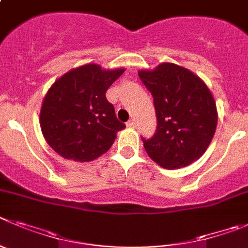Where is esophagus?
Wrapping results in <instances>:
<instances>
[{
	"label": "esophagus",
	"mask_w": 248,
	"mask_h": 248,
	"mask_svg": "<svg viewBox=\"0 0 248 248\" xmlns=\"http://www.w3.org/2000/svg\"><path fill=\"white\" fill-rule=\"evenodd\" d=\"M126 125H128L129 128H134V126H135V120L130 119L128 123H126Z\"/></svg>",
	"instance_id": "esophagus-1"
}]
</instances>
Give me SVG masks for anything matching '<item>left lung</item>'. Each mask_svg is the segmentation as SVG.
<instances>
[{"instance_id":"1","label":"left lung","mask_w":248,"mask_h":248,"mask_svg":"<svg viewBox=\"0 0 248 248\" xmlns=\"http://www.w3.org/2000/svg\"><path fill=\"white\" fill-rule=\"evenodd\" d=\"M151 92L157 126L142 138L147 155L163 169L186 167L208 149L217 124V106L205 83L187 69L161 63L154 71H139Z\"/></svg>"}]
</instances>
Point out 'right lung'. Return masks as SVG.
Segmentation results:
<instances>
[{
  "label": "right lung",
  "mask_w": 248,
  "mask_h": 248,
  "mask_svg": "<svg viewBox=\"0 0 248 248\" xmlns=\"http://www.w3.org/2000/svg\"><path fill=\"white\" fill-rule=\"evenodd\" d=\"M123 72L88 63L51 86L43 102L40 126L54 151L67 160L87 162L110 149L125 124L117 119L106 92Z\"/></svg>",
  "instance_id": "add662e5"
}]
</instances>
